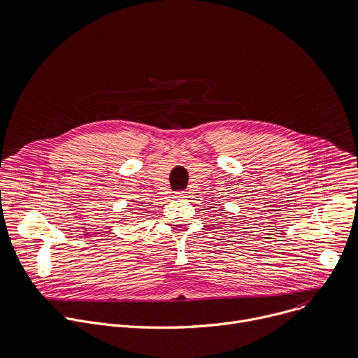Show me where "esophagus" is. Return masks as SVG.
Listing matches in <instances>:
<instances>
[{
  "instance_id": "esophagus-1",
  "label": "esophagus",
  "mask_w": 358,
  "mask_h": 358,
  "mask_svg": "<svg viewBox=\"0 0 358 358\" xmlns=\"http://www.w3.org/2000/svg\"><path fill=\"white\" fill-rule=\"evenodd\" d=\"M174 197L176 199H184V197H187V192H177V193H174Z\"/></svg>"
}]
</instances>
